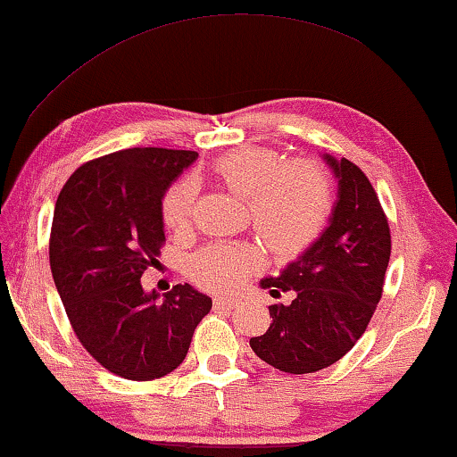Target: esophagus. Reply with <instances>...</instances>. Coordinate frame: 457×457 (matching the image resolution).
I'll list each match as a JSON object with an SVG mask.
<instances>
[{"label":"esophagus","mask_w":457,"mask_h":457,"mask_svg":"<svg viewBox=\"0 0 457 457\" xmlns=\"http://www.w3.org/2000/svg\"><path fill=\"white\" fill-rule=\"evenodd\" d=\"M237 303L234 299H223V296H215L213 307L215 309H234Z\"/></svg>","instance_id":"34e87169"}]
</instances>
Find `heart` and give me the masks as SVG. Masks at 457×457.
<instances>
[{
    "instance_id": "heart-1",
    "label": "heart",
    "mask_w": 457,
    "mask_h": 457,
    "mask_svg": "<svg viewBox=\"0 0 457 457\" xmlns=\"http://www.w3.org/2000/svg\"><path fill=\"white\" fill-rule=\"evenodd\" d=\"M213 172L231 191L248 197L256 234L277 254H296L321 234L333 207V187L323 166L305 158L282 161L272 148L245 146L221 154ZM197 189L191 179H179L164 191L161 213L175 234L191 228ZM262 266L256 245L217 242L189 258V274L201 288L231 293Z\"/></svg>"
}]
</instances>
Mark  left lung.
Segmentation results:
<instances>
[{
  "mask_svg": "<svg viewBox=\"0 0 457 457\" xmlns=\"http://www.w3.org/2000/svg\"><path fill=\"white\" fill-rule=\"evenodd\" d=\"M337 177V203L320 240L277 278L272 296L295 291L291 305H270L272 323L250 345L280 372L311 374L342 360L364 336L382 296L390 228L378 195L356 164L325 154Z\"/></svg>",
  "mask_w": 457,
  "mask_h": 457,
  "instance_id": "8db88e82",
  "label": "left lung"
}]
</instances>
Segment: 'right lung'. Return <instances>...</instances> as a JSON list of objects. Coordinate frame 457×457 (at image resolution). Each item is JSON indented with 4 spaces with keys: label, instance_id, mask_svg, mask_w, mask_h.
<instances>
[{
    "label": "right lung",
    "instance_id": "add662e5",
    "mask_svg": "<svg viewBox=\"0 0 457 457\" xmlns=\"http://www.w3.org/2000/svg\"><path fill=\"white\" fill-rule=\"evenodd\" d=\"M195 158L193 150L112 152L79 166L56 199L48 242L56 291L81 345L126 380L179 368L212 309L187 282L162 303L140 282L166 242L162 195Z\"/></svg>",
    "mask_w": 457,
    "mask_h": 457
}]
</instances>
